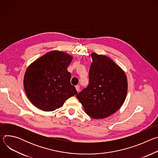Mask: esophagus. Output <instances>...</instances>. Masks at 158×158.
<instances>
[{"label":"esophagus","mask_w":158,"mask_h":158,"mask_svg":"<svg viewBox=\"0 0 158 158\" xmlns=\"http://www.w3.org/2000/svg\"><path fill=\"white\" fill-rule=\"evenodd\" d=\"M76 91H77L78 93L80 91V87H79V85H76Z\"/></svg>","instance_id":"34e87169"}]
</instances>
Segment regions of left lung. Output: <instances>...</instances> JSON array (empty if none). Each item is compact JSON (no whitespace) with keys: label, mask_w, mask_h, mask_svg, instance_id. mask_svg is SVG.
<instances>
[{"label":"left lung","mask_w":158,"mask_h":158,"mask_svg":"<svg viewBox=\"0 0 158 158\" xmlns=\"http://www.w3.org/2000/svg\"><path fill=\"white\" fill-rule=\"evenodd\" d=\"M88 86L76 95L85 113L94 119L114 114L124 103L127 91V77L109 57L91 54Z\"/></svg>","instance_id":"8db88e82"}]
</instances>
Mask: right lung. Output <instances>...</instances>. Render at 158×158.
<instances>
[{"mask_svg": "<svg viewBox=\"0 0 158 158\" xmlns=\"http://www.w3.org/2000/svg\"><path fill=\"white\" fill-rule=\"evenodd\" d=\"M73 56L53 51L32 62L26 71L24 87L29 101L44 111L60 107L77 92L71 85V74L67 71Z\"/></svg>", "mask_w": 158, "mask_h": 158, "instance_id": "1", "label": "right lung"}]
</instances>
